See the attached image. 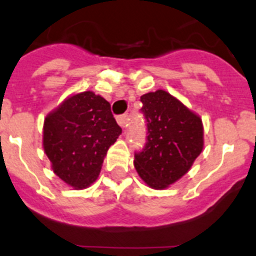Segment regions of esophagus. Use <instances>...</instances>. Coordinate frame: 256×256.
Returning a JSON list of instances; mask_svg holds the SVG:
<instances>
[{"label": "esophagus", "mask_w": 256, "mask_h": 256, "mask_svg": "<svg viewBox=\"0 0 256 256\" xmlns=\"http://www.w3.org/2000/svg\"><path fill=\"white\" fill-rule=\"evenodd\" d=\"M117 122H118V124H120L122 128L127 127V126H128V114L118 116V117H117Z\"/></svg>", "instance_id": "esophagus-1"}]
</instances>
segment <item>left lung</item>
Wrapping results in <instances>:
<instances>
[{
    "instance_id": "1",
    "label": "left lung",
    "mask_w": 256,
    "mask_h": 256,
    "mask_svg": "<svg viewBox=\"0 0 256 256\" xmlns=\"http://www.w3.org/2000/svg\"><path fill=\"white\" fill-rule=\"evenodd\" d=\"M146 122V143L134 154V166L144 183L166 189L180 179L203 150L199 116L163 90L140 97Z\"/></svg>"
}]
</instances>
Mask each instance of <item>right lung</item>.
Instances as JSON below:
<instances>
[{
  "label": "right lung",
  "mask_w": 256,
  "mask_h": 256,
  "mask_svg": "<svg viewBox=\"0 0 256 256\" xmlns=\"http://www.w3.org/2000/svg\"><path fill=\"white\" fill-rule=\"evenodd\" d=\"M120 133L110 102L86 90L68 97L44 118L43 148L56 176L84 189L98 178L106 154Z\"/></svg>",
  "instance_id": "right-lung-1"
}]
</instances>
